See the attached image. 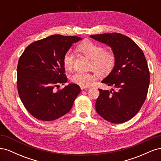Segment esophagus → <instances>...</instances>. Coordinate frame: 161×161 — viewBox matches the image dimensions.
Instances as JSON below:
<instances>
[{"label":"esophagus","instance_id":"34e87169","mask_svg":"<svg viewBox=\"0 0 161 161\" xmlns=\"http://www.w3.org/2000/svg\"><path fill=\"white\" fill-rule=\"evenodd\" d=\"M80 89L82 90V89H89L88 86H80Z\"/></svg>","mask_w":161,"mask_h":161}]
</instances>
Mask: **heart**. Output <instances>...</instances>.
Instances as JSON below:
<instances>
[{"mask_svg": "<svg viewBox=\"0 0 161 161\" xmlns=\"http://www.w3.org/2000/svg\"><path fill=\"white\" fill-rule=\"evenodd\" d=\"M77 51L91 59L89 69L93 70L100 76L108 75L115 64V56L111 51L103 50V47L97 43L85 41L77 47ZM63 64L66 69L70 70L74 66V56L70 52L63 57ZM71 80L80 86H89L95 80V76L91 72H77L70 77Z\"/></svg>", "mask_w": 161, "mask_h": 161, "instance_id": "1", "label": "heart"}]
</instances>
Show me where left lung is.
<instances>
[{
    "instance_id": "1",
    "label": "left lung",
    "mask_w": 161,
    "mask_h": 161,
    "mask_svg": "<svg viewBox=\"0 0 161 161\" xmlns=\"http://www.w3.org/2000/svg\"><path fill=\"white\" fill-rule=\"evenodd\" d=\"M111 47L115 64L101 81L111 91L99 89L95 109L100 116L114 124H121L137 114L146 100L150 72L142 50L128 36L118 33L90 36Z\"/></svg>"
}]
</instances>
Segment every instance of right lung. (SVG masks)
Returning <instances> with one entry per match:
<instances>
[{"label":"right lung","instance_id":"add662e5","mask_svg":"<svg viewBox=\"0 0 161 161\" xmlns=\"http://www.w3.org/2000/svg\"><path fill=\"white\" fill-rule=\"evenodd\" d=\"M77 36L53 35L31 43L19 58L17 89L24 107L37 119L49 121L69 112L80 91L76 84L67 82L63 57Z\"/></svg>","mask_w":161,"mask_h":161}]
</instances>
